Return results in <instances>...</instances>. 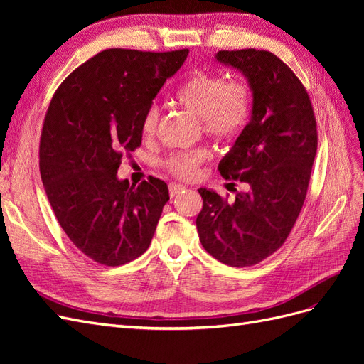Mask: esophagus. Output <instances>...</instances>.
Masks as SVG:
<instances>
[{"mask_svg":"<svg viewBox=\"0 0 364 364\" xmlns=\"http://www.w3.org/2000/svg\"><path fill=\"white\" fill-rule=\"evenodd\" d=\"M182 190H185V186L181 183H170L168 185V193L171 197H174L176 194H179Z\"/></svg>","mask_w":364,"mask_h":364,"instance_id":"34e87169","label":"esophagus"}]
</instances>
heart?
Listing matches in <instances>:
<instances>
[{"instance_id":"heart-1","label":"heart","mask_w":364,"mask_h":364,"mask_svg":"<svg viewBox=\"0 0 364 364\" xmlns=\"http://www.w3.org/2000/svg\"><path fill=\"white\" fill-rule=\"evenodd\" d=\"M173 102L199 117L203 134L214 141L228 142L237 138L247 124L252 112V90L241 79L225 80L223 75L209 71H194L179 90ZM158 109L150 107L142 118L144 136L155 134ZM211 158L205 147L174 151L165 159V168L174 178L193 181L199 176L200 165Z\"/></svg>"}]
</instances>
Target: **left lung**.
I'll return each mask as SVG.
<instances>
[{
  "label": "left lung",
  "instance_id": "left-lung-1",
  "mask_svg": "<svg viewBox=\"0 0 364 364\" xmlns=\"http://www.w3.org/2000/svg\"><path fill=\"white\" fill-rule=\"evenodd\" d=\"M217 59L243 73L253 92L250 121L218 164L226 181L243 182L247 190L229 200V194L200 188L203 208L196 226L209 255L230 267H249L277 252L299 217L317 123L305 86L273 53L218 51Z\"/></svg>",
  "mask_w": 364,
  "mask_h": 364
}]
</instances>
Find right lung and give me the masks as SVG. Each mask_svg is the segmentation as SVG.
<instances>
[{"label": "right lung", "mask_w": 364, "mask_h": 364, "mask_svg": "<svg viewBox=\"0 0 364 364\" xmlns=\"http://www.w3.org/2000/svg\"><path fill=\"white\" fill-rule=\"evenodd\" d=\"M188 50L111 48L75 68L54 92L39 142V170L65 234L87 258L115 267L141 257L156 230L168 186L118 181L141 146L142 118Z\"/></svg>", "instance_id": "add662e5"}]
</instances>
